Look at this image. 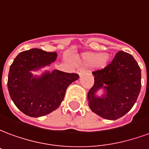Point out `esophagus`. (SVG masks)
<instances>
[{
  "mask_svg": "<svg viewBox=\"0 0 149 149\" xmlns=\"http://www.w3.org/2000/svg\"><path fill=\"white\" fill-rule=\"evenodd\" d=\"M77 72L79 74V76H82V75L84 74V72H85V71H84L83 68H79V69H77Z\"/></svg>",
  "mask_w": 149,
  "mask_h": 149,
  "instance_id": "1",
  "label": "esophagus"
}]
</instances>
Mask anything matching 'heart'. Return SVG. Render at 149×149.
<instances>
[{"instance_id":"b5f03b06","label":"heart","mask_w":149,"mask_h":149,"mask_svg":"<svg viewBox=\"0 0 149 149\" xmlns=\"http://www.w3.org/2000/svg\"><path fill=\"white\" fill-rule=\"evenodd\" d=\"M108 55L104 52L100 53H89L84 56V62L90 66H100L105 63Z\"/></svg>"}]
</instances>
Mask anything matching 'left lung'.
Here are the masks:
<instances>
[{
    "mask_svg": "<svg viewBox=\"0 0 149 149\" xmlns=\"http://www.w3.org/2000/svg\"><path fill=\"white\" fill-rule=\"evenodd\" d=\"M94 84L88 93L90 109L107 120H117L130 111L141 88V71L128 52L119 51L104 68L92 72ZM103 90L100 97L97 92Z\"/></svg>",
    "mask_w": 149,
    "mask_h": 149,
    "instance_id": "left-lung-1",
    "label": "left lung"
}]
</instances>
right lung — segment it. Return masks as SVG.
Listing matches in <instances>:
<instances>
[{
	"mask_svg": "<svg viewBox=\"0 0 149 149\" xmlns=\"http://www.w3.org/2000/svg\"><path fill=\"white\" fill-rule=\"evenodd\" d=\"M56 56V52L32 49L20 52L10 66L8 93L15 105L25 115L39 117L56 109L64 100L67 88L78 80L77 73L57 69L33 76L32 72L49 66Z\"/></svg>",
	"mask_w": 149,
	"mask_h": 149,
	"instance_id": "1",
	"label": "right lung"
}]
</instances>
